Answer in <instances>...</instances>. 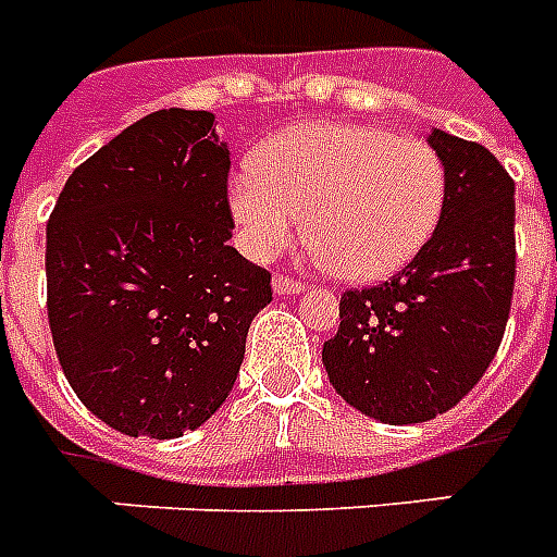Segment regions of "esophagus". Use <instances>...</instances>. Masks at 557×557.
<instances>
[{
    "label": "esophagus",
    "mask_w": 557,
    "mask_h": 557,
    "mask_svg": "<svg viewBox=\"0 0 557 557\" xmlns=\"http://www.w3.org/2000/svg\"><path fill=\"white\" fill-rule=\"evenodd\" d=\"M300 292H306V283H300V280L286 277V274H277V277H274V294H300Z\"/></svg>",
    "instance_id": "34e87169"
}]
</instances>
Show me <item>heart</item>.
<instances>
[{"mask_svg": "<svg viewBox=\"0 0 557 557\" xmlns=\"http://www.w3.org/2000/svg\"><path fill=\"white\" fill-rule=\"evenodd\" d=\"M446 171L426 139L374 125L302 122L263 143L228 185L234 223L257 257L302 225L311 257L349 280H381L420 255L441 223Z\"/></svg>", "mask_w": 557, "mask_h": 557, "instance_id": "obj_1", "label": "heart"}]
</instances>
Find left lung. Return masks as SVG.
I'll use <instances>...</instances> for the list:
<instances>
[{
	"instance_id": "left-lung-1",
	"label": "left lung",
	"mask_w": 557,
	"mask_h": 557,
	"mask_svg": "<svg viewBox=\"0 0 557 557\" xmlns=\"http://www.w3.org/2000/svg\"><path fill=\"white\" fill-rule=\"evenodd\" d=\"M446 171L441 223L386 283L343 292L323 343L337 395L392 426L432 420L490 369L515 292V183L478 143L432 131Z\"/></svg>"
}]
</instances>
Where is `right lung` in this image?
<instances>
[{
    "label": "right lung",
    "mask_w": 557,
    "mask_h": 557,
    "mask_svg": "<svg viewBox=\"0 0 557 557\" xmlns=\"http://www.w3.org/2000/svg\"><path fill=\"white\" fill-rule=\"evenodd\" d=\"M228 146L214 114L165 108L67 176L48 220V325L102 423L169 441L232 392L271 274L228 246Z\"/></svg>",
    "instance_id": "add662e5"
}]
</instances>
